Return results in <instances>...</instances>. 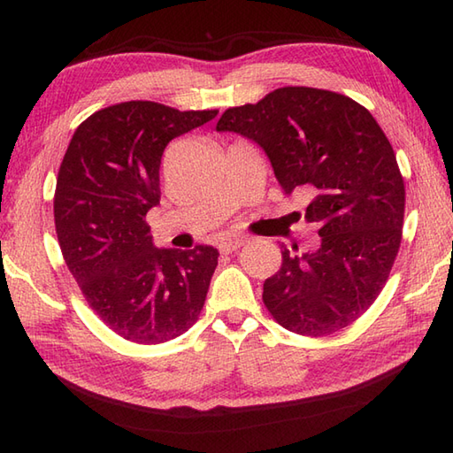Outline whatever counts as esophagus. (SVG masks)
Instances as JSON below:
<instances>
[{"mask_svg": "<svg viewBox=\"0 0 453 453\" xmlns=\"http://www.w3.org/2000/svg\"><path fill=\"white\" fill-rule=\"evenodd\" d=\"M245 243H247V239H243V237H227L219 243V251L226 255L234 253V251H237V249H242Z\"/></svg>", "mask_w": 453, "mask_h": 453, "instance_id": "obj_1", "label": "esophagus"}]
</instances>
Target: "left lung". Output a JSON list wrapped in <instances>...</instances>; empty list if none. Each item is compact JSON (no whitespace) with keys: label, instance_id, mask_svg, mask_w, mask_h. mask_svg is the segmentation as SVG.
I'll use <instances>...</instances> for the list:
<instances>
[{"label":"left lung","instance_id":"1","mask_svg":"<svg viewBox=\"0 0 453 453\" xmlns=\"http://www.w3.org/2000/svg\"><path fill=\"white\" fill-rule=\"evenodd\" d=\"M216 130L261 146L282 190L303 192L305 219L319 226L317 251L284 247L265 282L268 311L305 336L349 326L380 296L401 245L405 185L380 124L344 95L280 88L227 109Z\"/></svg>","mask_w":453,"mask_h":453}]
</instances>
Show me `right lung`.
Instances as JSON below:
<instances>
[{
  "label": "right lung",
  "instance_id": "1",
  "mask_svg": "<svg viewBox=\"0 0 453 453\" xmlns=\"http://www.w3.org/2000/svg\"><path fill=\"white\" fill-rule=\"evenodd\" d=\"M216 114L128 101L91 114L67 146L54 195L58 242L91 310L122 339H175L206 302L218 249H157L146 214L159 204L167 143Z\"/></svg>",
  "mask_w": 453,
  "mask_h": 453
}]
</instances>
